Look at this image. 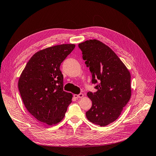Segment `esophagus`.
<instances>
[{
  "label": "esophagus",
  "instance_id": "esophagus-1",
  "mask_svg": "<svg viewBox=\"0 0 156 156\" xmlns=\"http://www.w3.org/2000/svg\"><path fill=\"white\" fill-rule=\"evenodd\" d=\"M74 97L76 98H81L84 96L83 94H74Z\"/></svg>",
  "mask_w": 156,
  "mask_h": 156
}]
</instances>
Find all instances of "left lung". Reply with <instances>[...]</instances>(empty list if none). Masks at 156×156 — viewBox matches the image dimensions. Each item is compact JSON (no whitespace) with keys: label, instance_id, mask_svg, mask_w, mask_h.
<instances>
[{"label":"left lung","instance_id":"left-lung-1","mask_svg":"<svg viewBox=\"0 0 156 156\" xmlns=\"http://www.w3.org/2000/svg\"><path fill=\"white\" fill-rule=\"evenodd\" d=\"M79 48L92 73V83L97 84V92L87 93L92 106L87 118L93 124L105 126L119 117L129 100L130 73L115 52L100 41L87 40Z\"/></svg>","mask_w":156,"mask_h":156}]
</instances>
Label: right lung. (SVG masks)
Instances as JSON below:
<instances>
[{
	"mask_svg": "<svg viewBox=\"0 0 156 156\" xmlns=\"http://www.w3.org/2000/svg\"><path fill=\"white\" fill-rule=\"evenodd\" d=\"M75 47L62 44L37 51L19 79V90L27 111L49 126L59 123L72 103V94L63 90L60 66Z\"/></svg>",
	"mask_w": 156,
	"mask_h": 156,
	"instance_id": "right-lung-1",
	"label": "right lung"
}]
</instances>
